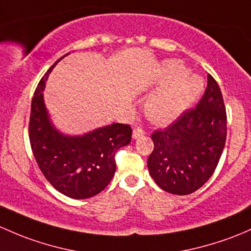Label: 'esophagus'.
<instances>
[{
    "mask_svg": "<svg viewBox=\"0 0 251 251\" xmlns=\"http://www.w3.org/2000/svg\"><path fill=\"white\" fill-rule=\"evenodd\" d=\"M143 134H146V131H144L142 127H134V128H133V132H132L133 139L139 138V137L143 136Z\"/></svg>",
    "mask_w": 251,
    "mask_h": 251,
    "instance_id": "1",
    "label": "esophagus"
}]
</instances>
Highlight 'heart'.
<instances>
[{"mask_svg": "<svg viewBox=\"0 0 251 251\" xmlns=\"http://www.w3.org/2000/svg\"><path fill=\"white\" fill-rule=\"evenodd\" d=\"M161 85L148 96L146 112L151 120L166 123L183 114L200 96L203 80L190 75L188 67L176 60H166L159 72Z\"/></svg>", "mask_w": 251, "mask_h": 251, "instance_id": "b5f03b06", "label": "heart"}]
</instances>
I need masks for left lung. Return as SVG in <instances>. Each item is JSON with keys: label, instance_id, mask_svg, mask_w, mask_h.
<instances>
[{"label": "left lung", "instance_id": "8db88e82", "mask_svg": "<svg viewBox=\"0 0 251 251\" xmlns=\"http://www.w3.org/2000/svg\"><path fill=\"white\" fill-rule=\"evenodd\" d=\"M227 118L223 94L208 75L207 89L194 109L151 134L148 168L155 183L173 195L199 190L214 173L226 142Z\"/></svg>", "mask_w": 251, "mask_h": 251}]
</instances>
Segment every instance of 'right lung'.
Listing matches in <instances>:
<instances>
[{
	"instance_id": "1",
	"label": "right lung",
	"mask_w": 251,
	"mask_h": 251,
	"mask_svg": "<svg viewBox=\"0 0 251 251\" xmlns=\"http://www.w3.org/2000/svg\"><path fill=\"white\" fill-rule=\"evenodd\" d=\"M61 59L49 68L36 88L28 137L47 180L65 196L84 200L100 194L110 183L117 170L115 152L130 143L132 130L130 125L114 123L81 136L60 132L50 120L43 90L50 72Z\"/></svg>"
}]
</instances>
